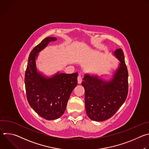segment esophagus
Masks as SVG:
<instances>
[{
	"instance_id": "34e87169",
	"label": "esophagus",
	"mask_w": 149,
	"mask_h": 149,
	"mask_svg": "<svg viewBox=\"0 0 149 149\" xmlns=\"http://www.w3.org/2000/svg\"><path fill=\"white\" fill-rule=\"evenodd\" d=\"M77 80H78V82L79 84L81 83V82H82V78H81V75H80V74H79V75L78 76Z\"/></svg>"
}]
</instances>
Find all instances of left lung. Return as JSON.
Here are the masks:
<instances>
[{
    "mask_svg": "<svg viewBox=\"0 0 149 149\" xmlns=\"http://www.w3.org/2000/svg\"><path fill=\"white\" fill-rule=\"evenodd\" d=\"M120 61L113 78L105 81L97 76L86 74L82 82L85 89L87 114L94 121H102L111 118L126 100L128 94L129 73L123 50L114 52Z\"/></svg>",
    "mask_w": 149,
    "mask_h": 149,
    "instance_id": "obj_1",
    "label": "left lung"
}]
</instances>
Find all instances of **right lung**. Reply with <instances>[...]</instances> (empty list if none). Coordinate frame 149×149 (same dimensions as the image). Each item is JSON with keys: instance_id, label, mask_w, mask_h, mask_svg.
Instances as JSON below:
<instances>
[{"instance_id": "add662e5", "label": "right lung", "mask_w": 149, "mask_h": 149, "mask_svg": "<svg viewBox=\"0 0 149 149\" xmlns=\"http://www.w3.org/2000/svg\"><path fill=\"white\" fill-rule=\"evenodd\" d=\"M56 38L47 37L31 52L25 71L27 100L40 117L48 120L59 118L64 113L70 95L77 85L78 73L58 72L51 78L37 72L35 59L38 54Z\"/></svg>"}]
</instances>
